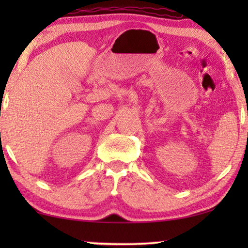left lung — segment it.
<instances>
[{
	"label": "left lung",
	"instance_id": "obj_1",
	"mask_svg": "<svg viewBox=\"0 0 248 248\" xmlns=\"http://www.w3.org/2000/svg\"><path fill=\"white\" fill-rule=\"evenodd\" d=\"M247 115H248V111H247Z\"/></svg>",
	"mask_w": 248,
	"mask_h": 248
}]
</instances>
